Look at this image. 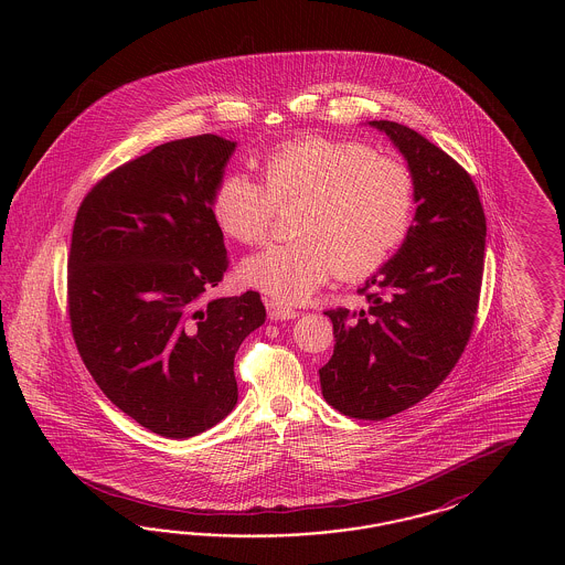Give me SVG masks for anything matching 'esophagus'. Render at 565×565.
Returning a JSON list of instances; mask_svg holds the SVG:
<instances>
[{
  "label": "esophagus",
  "instance_id": "1",
  "mask_svg": "<svg viewBox=\"0 0 565 565\" xmlns=\"http://www.w3.org/2000/svg\"><path fill=\"white\" fill-rule=\"evenodd\" d=\"M267 311H269L270 320H295L298 318V311L277 302V300H267Z\"/></svg>",
  "mask_w": 565,
  "mask_h": 565
}]
</instances>
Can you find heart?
I'll use <instances>...</instances> for the list:
<instances>
[{
    "mask_svg": "<svg viewBox=\"0 0 565 565\" xmlns=\"http://www.w3.org/2000/svg\"><path fill=\"white\" fill-rule=\"evenodd\" d=\"M263 186L243 173L215 190L212 214L239 243L267 237L273 205H298L292 243H273L239 267L243 284L277 302L316 295L330 275L364 277L401 245L413 212V178L403 162L366 146L307 135L279 146L260 167Z\"/></svg>",
    "mask_w": 565,
    "mask_h": 565,
    "instance_id": "obj_1",
    "label": "heart"
}]
</instances>
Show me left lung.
Returning <instances> with one entry per match:
<instances>
[{
	"mask_svg": "<svg viewBox=\"0 0 565 565\" xmlns=\"http://www.w3.org/2000/svg\"><path fill=\"white\" fill-rule=\"evenodd\" d=\"M413 178L417 210L398 252L366 279L369 307L330 309L334 353L320 369L326 403L385 419L424 401L466 348L483 279V205L470 175L424 135L371 120Z\"/></svg>",
	"mask_w": 565,
	"mask_h": 565,
	"instance_id": "8db88e82",
	"label": "left lung"
}]
</instances>
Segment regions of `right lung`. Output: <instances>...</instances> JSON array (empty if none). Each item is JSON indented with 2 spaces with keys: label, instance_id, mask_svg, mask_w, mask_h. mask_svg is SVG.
<instances>
[{
  "label": "right lung",
  "instance_id": "1",
  "mask_svg": "<svg viewBox=\"0 0 565 565\" xmlns=\"http://www.w3.org/2000/svg\"><path fill=\"white\" fill-rule=\"evenodd\" d=\"M237 141H167L90 190L67 258L70 320L102 392L146 430L190 438L237 404L235 353L258 292L205 300L228 267L212 201Z\"/></svg>",
  "mask_w": 565,
  "mask_h": 565
}]
</instances>
